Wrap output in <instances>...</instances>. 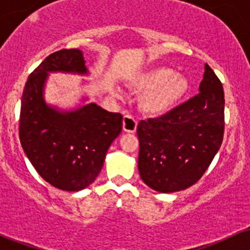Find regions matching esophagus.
Wrapping results in <instances>:
<instances>
[{"label": "esophagus", "mask_w": 250, "mask_h": 250, "mask_svg": "<svg viewBox=\"0 0 250 250\" xmlns=\"http://www.w3.org/2000/svg\"><path fill=\"white\" fill-rule=\"evenodd\" d=\"M122 125L125 131H127V133H134V131H136L137 122L131 115H125L123 116Z\"/></svg>", "instance_id": "34e87169"}]
</instances>
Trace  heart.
Here are the masks:
<instances>
[{
  "label": "heart",
  "mask_w": 250,
  "mask_h": 250,
  "mask_svg": "<svg viewBox=\"0 0 250 250\" xmlns=\"http://www.w3.org/2000/svg\"><path fill=\"white\" fill-rule=\"evenodd\" d=\"M136 87L145 91L141 97L143 111L154 116L169 113L188 93L187 77L169 67H154L137 77Z\"/></svg>",
  "instance_id": "b5f03b06"
}]
</instances>
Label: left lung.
<instances>
[{
	"label": "left lung",
	"mask_w": 250,
	"mask_h": 250,
	"mask_svg": "<svg viewBox=\"0 0 250 250\" xmlns=\"http://www.w3.org/2000/svg\"><path fill=\"white\" fill-rule=\"evenodd\" d=\"M200 93L157 119L137 125L139 173L160 193H174L201 179L221 147L225 131V93L205 64Z\"/></svg>",
	"instance_id": "8db88e82"
}]
</instances>
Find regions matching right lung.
Instances as JSON below:
<instances>
[{"label":"right lung","instance_id":"1","mask_svg":"<svg viewBox=\"0 0 250 250\" xmlns=\"http://www.w3.org/2000/svg\"><path fill=\"white\" fill-rule=\"evenodd\" d=\"M49 73L89 71L81 50L62 49L30 74L22 95L20 141L43 180L61 190L79 191L101 171L108 148L122 130V115L94 102L71 110L48 104L44 88Z\"/></svg>","mask_w":250,"mask_h":250}]
</instances>
